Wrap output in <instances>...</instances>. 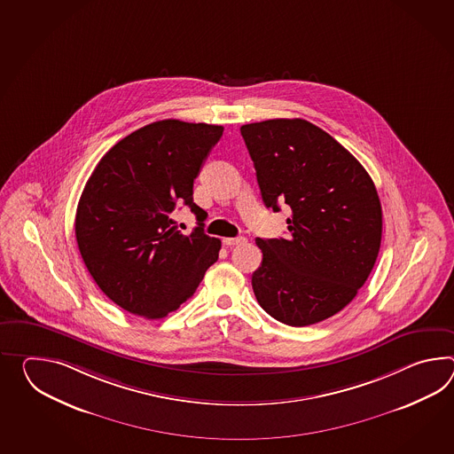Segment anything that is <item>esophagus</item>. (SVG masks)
<instances>
[{"label": "esophagus", "instance_id": "34e87169", "mask_svg": "<svg viewBox=\"0 0 454 454\" xmlns=\"http://www.w3.org/2000/svg\"><path fill=\"white\" fill-rule=\"evenodd\" d=\"M223 242H224L226 246L232 247V246H239V244H244V242H246V238H244V236H238V238H224Z\"/></svg>", "mask_w": 454, "mask_h": 454}]
</instances>
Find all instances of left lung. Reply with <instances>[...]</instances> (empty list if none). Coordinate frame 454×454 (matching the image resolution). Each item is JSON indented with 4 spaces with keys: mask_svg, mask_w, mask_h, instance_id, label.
<instances>
[{
    "mask_svg": "<svg viewBox=\"0 0 454 454\" xmlns=\"http://www.w3.org/2000/svg\"><path fill=\"white\" fill-rule=\"evenodd\" d=\"M267 208H292L288 239H262L252 290L265 313L293 327L342 311L373 270L383 213L370 174L311 121L242 125Z\"/></svg>",
    "mask_w": 454,
    "mask_h": 454,
    "instance_id": "1",
    "label": "left lung"
}]
</instances>
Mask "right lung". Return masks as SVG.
<instances>
[{
    "label": "right lung",
    "instance_id": "1",
    "mask_svg": "<svg viewBox=\"0 0 454 454\" xmlns=\"http://www.w3.org/2000/svg\"><path fill=\"white\" fill-rule=\"evenodd\" d=\"M222 135V125L153 121L114 145L86 182L76 242L94 282L121 309L161 319L218 261L222 241L203 232L193 181ZM182 202L201 222L191 235L171 220Z\"/></svg>",
    "mask_w": 454,
    "mask_h": 454
}]
</instances>
